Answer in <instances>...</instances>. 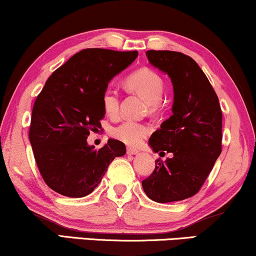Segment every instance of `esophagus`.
<instances>
[{"instance_id":"obj_1","label":"esophagus","mask_w":256,"mask_h":256,"mask_svg":"<svg viewBox=\"0 0 256 256\" xmlns=\"http://www.w3.org/2000/svg\"><path fill=\"white\" fill-rule=\"evenodd\" d=\"M128 154H138V150L137 148H128Z\"/></svg>"}]
</instances>
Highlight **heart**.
<instances>
[{"label":"heart","instance_id":"1","mask_svg":"<svg viewBox=\"0 0 256 256\" xmlns=\"http://www.w3.org/2000/svg\"><path fill=\"white\" fill-rule=\"evenodd\" d=\"M128 88L139 93L146 100L151 112L160 111V99L164 93V82L158 74L150 68H140L126 78ZM102 106L106 114L116 117L119 110L118 90L113 87H106L102 94ZM150 128L144 122L124 120L111 130V136L117 140L130 146H137L150 134Z\"/></svg>","mask_w":256,"mask_h":256}]
</instances>
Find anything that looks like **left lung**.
Segmentation results:
<instances>
[{
    "instance_id": "left-lung-1",
    "label": "left lung",
    "mask_w": 256,
    "mask_h": 256,
    "mask_svg": "<svg viewBox=\"0 0 256 256\" xmlns=\"http://www.w3.org/2000/svg\"><path fill=\"white\" fill-rule=\"evenodd\" d=\"M152 66L170 76L172 116L154 132L148 144L160 154H171L142 182L158 203L196 195L222 151V111L218 94L192 58L172 50H148Z\"/></svg>"
}]
</instances>
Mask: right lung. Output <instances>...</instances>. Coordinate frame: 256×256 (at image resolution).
<instances>
[{"label":"right lung","mask_w":256,"mask_h":256,"mask_svg":"<svg viewBox=\"0 0 256 256\" xmlns=\"http://www.w3.org/2000/svg\"><path fill=\"white\" fill-rule=\"evenodd\" d=\"M138 52L86 48L52 73L36 96L29 140L44 183L67 197H84L98 186L110 163L124 156L125 144L108 139L99 150L87 144L105 117L102 94L110 80Z\"/></svg>","instance_id":"add662e5"}]
</instances>
